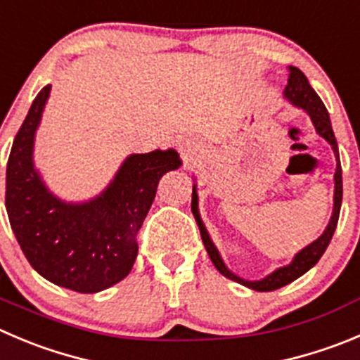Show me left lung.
<instances>
[{
	"label": "left lung",
	"mask_w": 360,
	"mask_h": 360,
	"mask_svg": "<svg viewBox=\"0 0 360 360\" xmlns=\"http://www.w3.org/2000/svg\"><path fill=\"white\" fill-rule=\"evenodd\" d=\"M288 70H290V75H288V84H286L285 88V97L288 98L293 105L304 109V111L309 115L316 132L328 143V145L332 146L334 155H336V160H338L336 173H334V208H332L330 221H328L323 233H321L316 240L311 242L309 245H306L302 251L297 252L295 258L292 259L290 265L274 270L272 274H269V276L263 277V279L259 281H245L242 279V277L235 276V274L224 265L217 248H215L214 242L210 240V235H208L207 228H205L203 221H201L200 217V212H198L196 186L193 187V205H191V208H193V214L194 217H196L198 226H200L201 238H203L205 249H207L212 263H214L215 269H217L222 276L228 277V279L231 281H237V283L255 290V292H272V290L283 288V286L290 285L292 281H295L297 277L306 274L311 266L316 265L318 259L321 258V255H323L325 249H327V245L330 244L332 235H334V231H336L338 219H340V210H341V200H343V176H341L340 152H338V141H336V136H334V131H332L330 118H328L327 109H325L323 102H321V98L318 97L316 91L311 88L309 81H307V77L304 75V72L299 70L297 67H292V65L288 67Z\"/></svg>",
	"instance_id": "obj_1"
}]
</instances>
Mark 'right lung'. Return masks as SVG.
<instances>
[{
    "label": "right lung",
    "instance_id": "add662e5",
    "mask_svg": "<svg viewBox=\"0 0 360 360\" xmlns=\"http://www.w3.org/2000/svg\"><path fill=\"white\" fill-rule=\"evenodd\" d=\"M51 84L33 101L6 164L5 205L30 265L58 286L97 293L131 272L138 235L164 173L182 166L176 150L132 153L97 198L67 203L54 196L33 164L35 132Z\"/></svg>",
    "mask_w": 360,
    "mask_h": 360
}]
</instances>
